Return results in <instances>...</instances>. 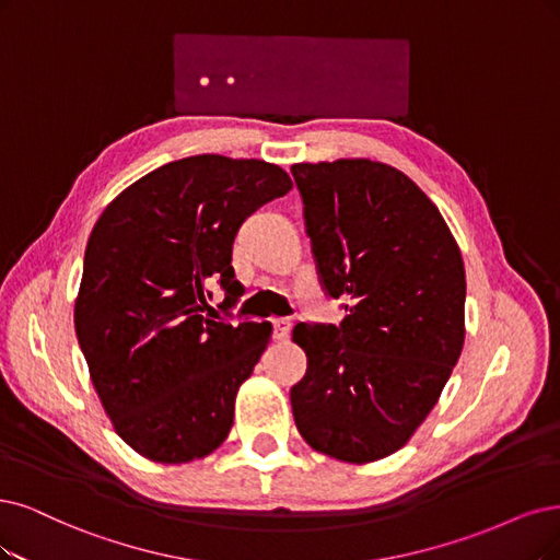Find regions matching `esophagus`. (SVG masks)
<instances>
[{"mask_svg":"<svg viewBox=\"0 0 560 560\" xmlns=\"http://www.w3.org/2000/svg\"><path fill=\"white\" fill-rule=\"evenodd\" d=\"M272 325H275V337L281 341V339L288 337V332H291L293 320L291 318H275Z\"/></svg>","mask_w":560,"mask_h":560,"instance_id":"34e87169","label":"esophagus"}]
</instances>
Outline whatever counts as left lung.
Returning <instances> with one entry per match:
<instances>
[{"label": "left lung", "instance_id": "1", "mask_svg": "<svg viewBox=\"0 0 560 560\" xmlns=\"http://www.w3.org/2000/svg\"><path fill=\"white\" fill-rule=\"evenodd\" d=\"M306 233L341 325L298 323L308 366L293 418L316 452L371 464L401 450L457 364L466 269L439 207L401 171L371 159L295 163Z\"/></svg>", "mask_w": 560, "mask_h": 560}]
</instances>
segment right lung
<instances>
[{"mask_svg":"<svg viewBox=\"0 0 560 560\" xmlns=\"http://www.w3.org/2000/svg\"><path fill=\"white\" fill-rule=\"evenodd\" d=\"M291 186L277 163L198 154L140 177L96 219L75 337L103 410L140 457L186 464L231 433L272 325L207 314V285L225 288V306L242 295L231 265L237 228Z\"/></svg>","mask_w":560,"mask_h":560,"instance_id":"right-lung-1","label":"right lung"}]
</instances>
